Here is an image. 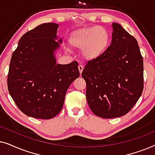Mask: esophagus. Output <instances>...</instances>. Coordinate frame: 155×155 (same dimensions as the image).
<instances>
[{
    "instance_id": "1",
    "label": "esophagus",
    "mask_w": 155,
    "mask_h": 155,
    "mask_svg": "<svg viewBox=\"0 0 155 155\" xmlns=\"http://www.w3.org/2000/svg\"><path fill=\"white\" fill-rule=\"evenodd\" d=\"M78 69H79V72H80V75H81L82 72V71H83V69H84L83 65H78Z\"/></svg>"
}]
</instances>
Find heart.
Masks as SVG:
<instances>
[{"label":"heart","instance_id":"1","mask_svg":"<svg viewBox=\"0 0 155 155\" xmlns=\"http://www.w3.org/2000/svg\"><path fill=\"white\" fill-rule=\"evenodd\" d=\"M69 43L72 47L82 49V55L84 58L92 61L100 57L107 49L110 36L102 27H84L71 34Z\"/></svg>","mask_w":155,"mask_h":155}]
</instances>
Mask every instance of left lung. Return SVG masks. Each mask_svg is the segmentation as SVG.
<instances>
[{
	"mask_svg": "<svg viewBox=\"0 0 155 155\" xmlns=\"http://www.w3.org/2000/svg\"><path fill=\"white\" fill-rule=\"evenodd\" d=\"M111 45L82 73L86 98L95 115L113 118L126 115L143 90V59L137 40L118 23L112 24Z\"/></svg>",
	"mask_w": 155,
	"mask_h": 155,
	"instance_id": "1",
	"label": "left lung"
}]
</instances>
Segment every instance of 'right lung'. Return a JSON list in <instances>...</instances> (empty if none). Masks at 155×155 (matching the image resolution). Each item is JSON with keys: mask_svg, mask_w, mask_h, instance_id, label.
Returning a JSON list of instances; mask_svg holds the SVG:
<instances>
[{"mask_svg": "<svg viewBox=\"0 0 155 155\" xmlns=\"http://www.w3.org/2000/svg\"><path fill=\"white\" fill-rule=\"evenodd\" d=\"M58 25L44 23L27 31L12 55L8 75L10 96L25 115L54 118L62 109L70 84L80 76L77 61L56 64Z\"/></svg>", "mask_w": 155, "mask_h": 155, "instance_id": "obj_1", "label": "right lung"}]
</instances>
